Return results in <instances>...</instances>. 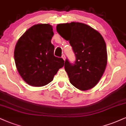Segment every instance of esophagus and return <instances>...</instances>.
<instances>
[{
    "mask_svg": "<svg viewBox=\"0 0 126 126\" xmlns=\"http://www.w3.org/2000/svg\"><path fill=\"white\" fill-rule=\"evenodd\" d=\"M62 58L63 59V60H65V59H66V56H65V55H64V54H62Z\"/></svg>",
    "mask_w": 126,
    "mask_h": 126,
    "instance_id": "esophagus-1",
    "label": "esophagus"
}]
</instances>
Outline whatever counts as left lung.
Wrapping results in <instances>:
<instances>
[{"label":"left lung","instance_id":"1","mask_svg":"<svg viewBox=\"0 0 126 126\" xmlns=\"http://www.w3.org/2000/svg\"><path fill=\"white\" fill-rule=\"evenodd\" d=\"M56 30L69 41L75 54L74 63L67 59L64 62L70 82L81 90L94 87L107 64L106 45L102 36L89 26L78 22L59 24Z\"/></svg>","mask_w":126,"mask_h":126}]
</instances>
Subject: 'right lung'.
<instances>
[{
    "mask_svg": "<svg viewBox=\"0 0 126 126\" xmlns=\"http://www.w3.org/2000/svg\"><path fill=\"white\" fill-rule=\"evenodd\" d=\"M48 24L33 26L17 41L14 51L18 72L29 85L40 87L53 79L59 69L64 66L62 58L54 56L53 36Z\"/></svg>",
    "mask_w": 126,
    "mask_h": 126,
    "instance_id": "right-lung-1",
    "label": "right lung"
}]
</instances>
